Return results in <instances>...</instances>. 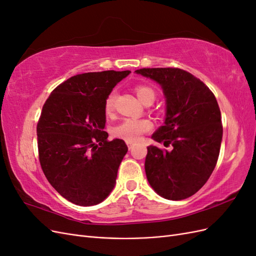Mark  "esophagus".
Segmentation results:
<instances>
[{
	"label": "esophagus",
	"mask_w": 256,
	"mask_h": 256,
	"mask_svg": "<svg viewBox=\"0 0 256 256\" xmlns=\"http://www.w3.org/2000/svg\"><path fill=\"white\" fill-rule=\"evenodd\" d=\"M126 144L128 145V148L130 150V148H131V146L134 145V141H126Z\"/></svg>",
	"instance_id": "esophagus-1"
}]
</instances>
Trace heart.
<instances>
[{
	"label": "heart",
	"instance_id": "b5f03b06",
	"mask_svg": "<svg viewBox=\"0 0 256 256\" xmlns=\"http://www.w3.org/2000/svg\"><path fill=\"white\" fill-rule=\"evenodd\" d=\"M138 99L144 104L146 102L154 100V92L146 85H136L134 88ZM115 106V92H112L108 95L104 102V112L106 115H111ZM152 124L147 118H125L112 129L114 136L122 138L126 141H136L144 134L152 129Z\"/></svg>",
	"mask_w": 256,
	"mask_h": 256
}]
</instances>
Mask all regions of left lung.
<instances>
[{"label": "left lung", "instance_id": "8db88e82", "mask_svg": "<svg viewBox=\"0 0 256 256\" xmlns=\"http://www.w3.org/2000/svg\"><path fill=\"white\" fill-rule=\"evenodd\" d=\"M158 82L166 99V118L152 138L172 150L147 147L145 173L152 188L168 200H184L210 177L219 158L223 127L214 92L180 68L136 70Z\"/></svg>", "mask_w": 256, "mask_h": 256}]
</instances>
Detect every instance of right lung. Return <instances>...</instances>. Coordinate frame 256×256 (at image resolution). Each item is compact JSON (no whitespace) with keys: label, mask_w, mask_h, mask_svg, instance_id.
Masks as SVG:
<instances>
[{"label":"right lung","mask_w":256,"mask_h":256,"mask_svg":"<svg viewBox=\"0 0 256 256\" xmlns=\"http://www.w3.org/2000/svg\"><path fill=\"white\" fill-rule=\"evenodd\" d=\"M130 70L76 74L52 90L37 122L38 157L52 187L79 206L99 204L113 190L128 147L108 140L104 102Z\"/></svg>","instance_id":"right-lung-1"}]
</instances>
